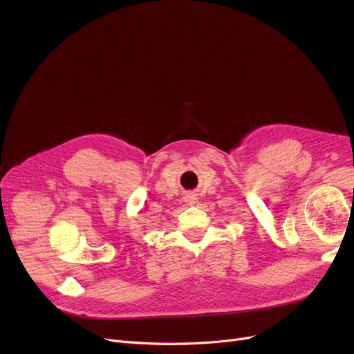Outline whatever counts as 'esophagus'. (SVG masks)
Wrapping results in <instances>:
<instances>
[{
    "instance_id": "obj_1",
    "label": "esophagus",
    "mask_w": 354,
    "mask_h": 354,
    "mask_svg": "<svg viewBox=\"0 0 354 354\" xmlns=\"http://www.w3.org/2000/svg\"><path fill=\"white\" fill-rule=\"evenodd\" d=\"M196 200H197V198H196V196H193V194H189V196L186 197V201H187L189 205H194Z\"/></svg>"
}]
</instances>
